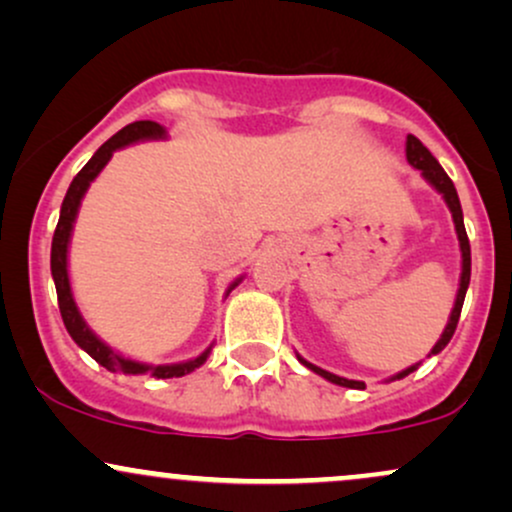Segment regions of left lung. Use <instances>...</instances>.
Returning <instances> with one entry per match:
<instances>
[{"label": "left lung", "mask_w": 512, "mask_h": 512, "mask_svg": "<svg viewBox=\"0 0 512 512\" xmlns=\"http://www.w3.org/2000/svg\"><path fill=\"white\" fill-rule=\"evenodd\" d=\"M407 161L414 168H419L421 175H424V178L431 182L433 187H436L440 195L445 197V202H448V207L452 211V221H455V231H457V238H460V250H462V279H460V291H457L455 308H452L450 322H448V327H445L443 337L438 339V344L433 346V351H431V354H438V351H443L445 346H448L452 334H455V330H457V322H460L462 303H464V296H467V286H469V276H472V250H469V238H467V231H464L462 207H460V197H457L455 185H452L448 173H445L443 166H440L436 158H433L431 151H428L426 146L414 137V134H409V137H407ZM298 361H301L303 366H308L310 370H313V373L322 375L325 380H330V383H334V385L351 387V390H363V387H366V383H358V380H346V378H339V375H334V373H327V370H322V368L313 366V363L303 361L301 356H298ZM416 368H419V366H411L407 370H402V373L395 375V378H404V375L414 373Z\"/></svg>", "instance_id": "left-lung-1"}]
</instances>
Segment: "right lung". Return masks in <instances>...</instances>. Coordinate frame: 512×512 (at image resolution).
Here are the masks:
<instances>
[{
    "label": "right lung",
    "mask_w": 512,
    "mask_h": 512,
    "mask_svg": "<svg viewBox=\"0 0 512 512\" xmlns=\"http://www.w3.org/2000/svg\"><path fill=\"white\" fill-rule=\"evenodd\" d=\"M163 134H166V129L158 125V122H151V120L132 122V125L122 127L120 132L113 134V137H110L108 142H105L101 149L91 156V161H88L86 166L76 173V178L72 180V185H69V190H67V197H64V202H62L60 221H57L55 236H52L50 269H52V279H55L57 303H60L64 327H67V332L72 334L74 342L79 344L88 356L96 358L103 368H108L110 373H129V375L149 373L151 378H180V375L192 373V370L202 366L209 356V349H207L202 356L192 358V361H185V363H173V366H146V363H137V361H129V358H122L120 354H115L110 346H105L101 339L96 337V334L88 330L86 322L81 320L79 310H76V305H74L72 289H69L67 245H69V236H72V223L76 219V211H79L81 197H84L86 187L91 185V180L96 178L98 173H101L103 166L110 161V156H113L115 149H122V146L139 142V139L163 137Z\"/></svg>",
    "instance_id": "obj_1"
}]
</instances>
